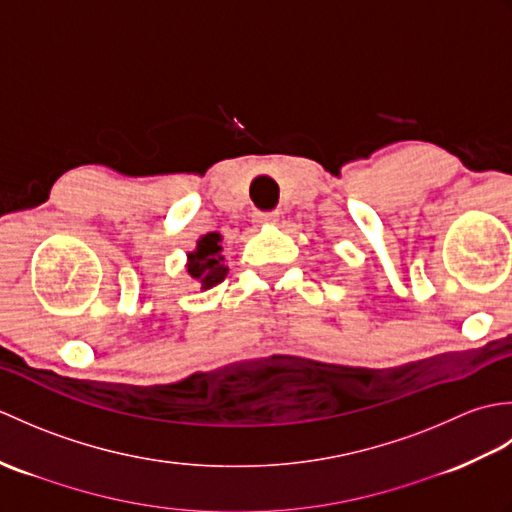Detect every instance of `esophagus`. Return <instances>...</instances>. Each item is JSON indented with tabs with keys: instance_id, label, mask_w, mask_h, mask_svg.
Listing matches in <instances>:
<instances>
[{
	"instance_id": "obj_1",
	"label": "esophagus",
	"mask_w": 512,
	"mask_h": 512,
	"mask_svg": "<svg viewBox=\"0 0 512 512\" xmlns=\"http://www.w3.org/2000/svg\"><path fill=\"white\" fill-rule=\"evenodd\" d=\"M279 220V213L277 211H270V213H255L253 215V222L257 226H264V224H277Z\"/></svg>"
}]
</instances>
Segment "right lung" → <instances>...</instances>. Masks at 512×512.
Segmentation results:
<instances>
[{"instance_id": "1", "label": "right lung", "mask_w": 512, "mask_h": 512, "mask_svg": "<svg viewBox=\"0 0 512 512\" xmlns=\"http://www.w3.org/2000/svg\"><path fill=\"white\" fill-rule=\"evenodd\" d=\"M220 242V233H206L195 242V248L187 253V266L184 268H187L189 277L202 290L217 286L228 275V266H224Z\"/></svg>"}]
</instances>
